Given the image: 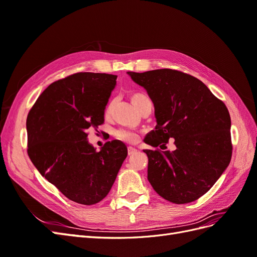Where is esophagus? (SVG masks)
<instances>
[{
  "instance_id": "34e87169",
  "label": "esophagus",
  "mask_w": 257,
  "mask_h": 257,
  "mask_svg": "<svg viewBox=\"0 0 257 257\" xmlns=\"http://www.w3.org/2000/svg\"><path fill=\"white\" fill-rule=\"evenodd\" d=\"M127 152H128V155H133L135 153H137V149L134 147H128L127 148Z\"/></svg>"
}]
</instances>
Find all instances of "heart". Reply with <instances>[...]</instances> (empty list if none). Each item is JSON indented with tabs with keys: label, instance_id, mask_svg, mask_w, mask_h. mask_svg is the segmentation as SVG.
<instances>
[{
	"label": "heart",
	"instance_id": "heart-1",
	"mask_svg": "<svg viewBox=\"0 0 257 257\" xmlns=\"http://www.w3.org/2000/svg\"><path fill=\"white\" fill-rule=\"evenodd\" d=\"M147 99H149V97L143 94V93H136V94L132 96V103H133L134 107L137 109L139 105L144 103ZM111 107H112V103H109L106 107V110H105L106 115H109ZM114 135L116 138L120 139V141L126 142V143H136L138 141V134L136 133V132L132 131V130H127V128H120L118 131H115Z\"/></svg>",
	"mask_w": 257,
	"mask_h": 257
}]
</instances>
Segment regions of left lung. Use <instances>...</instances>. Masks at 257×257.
Wrapping results in <instances>:
<instances>
[{
  "mask_svg": "<svg viewBox=\"0 0 257 257\" xmlns=\"http://www.w3.org/2000/svg\"><path fill=\"white\" fill-rule=\"evenodd\" d=\"M127 75L147 91L154 105L157 125L145 138L146 144L155 148L174 139L176 146L173 151L144 150L148 180L170 203L198 199L229 165L232 147L228 109L191 75L168 68Z\"/></svg>",
  "mask_w": 257,
  "mask_h": 257,
  "instance_id": "1",
  "label": "left lung"
}]
</instances>
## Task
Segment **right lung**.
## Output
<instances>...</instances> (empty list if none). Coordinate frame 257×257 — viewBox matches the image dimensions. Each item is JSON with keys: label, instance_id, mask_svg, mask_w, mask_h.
<instances>
[{"label": "right lung", "instance_id": "right-lung-1", "mask_svg": "<svg viewBox=\"0 0 257 257\" xmlns=\"http://www.w3.org/2000/svg\"><path fill=\"white\" fill-rule=\"evenodd\" d=\"M116 76L77 73L51 83L27 118L28 154L33 165L75 203L94 205L109 193L127 148L107 142L96 150L88 131L104 123Z\"/></svg>", "mask_w": 257, "mask_h": 257}]
</instances>
